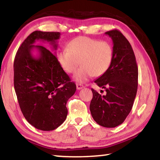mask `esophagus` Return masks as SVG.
I'll return each instance as SVG.
<instances>
[{"label":"esophagus","instance_id":"esophagus-1","mask_svg":"<svg viewBox=\"0 0 160 160\" xmlns=\"http://www.w3.org/2000/svg\"><path fill=\"white\" fill-rule=\"evenodd\" d=\"M76 88H77V90H81V89H82L84 88V86L83 85H82V84L78 83L76 85Z\"/></svg>","mask_w":160,"mask_h":160}]
</instances>
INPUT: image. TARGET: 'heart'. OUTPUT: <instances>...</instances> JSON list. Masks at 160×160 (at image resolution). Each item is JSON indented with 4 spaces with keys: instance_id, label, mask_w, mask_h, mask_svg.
Returning <instances> with one entry per match:
<instances>
[{
    "instance_id": "b5f03b06",
    "label": "heart",
    "mask_w": 160,
    "mask_h": 160,
    "mask_svg": "<svg viewBox=\"0 0 160 160\" xmlns=\"http://www.w3.org/2000/svg\"><path fill=\"white\" fill-rule=\"evenodd\" d=\"M113 58L111 43L88 37H78L70 41L68 48L59 51L58 63L68 73L75 71L73 76L78 82H85L93 76L100 77L109 69Z\"/></svg>"
}]
</instances>
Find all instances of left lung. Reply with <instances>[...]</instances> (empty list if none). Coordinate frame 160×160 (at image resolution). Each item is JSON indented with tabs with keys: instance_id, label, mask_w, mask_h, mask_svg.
Instances as JSON below:
<instances>
[{
	"instance_id": "1",
	"label": "left lung",
	"mask_w": 160,
	"mask_h": 160,
	"mask_svg": "<svg viewBox=\"0 0 160 160\" xmlns=\"http://www.w3.org/2000/svg\"><path fill=\"white\" fill-rule=\"evenodd\" d=\"M113 42V58L109 69L94 80L107 94L94 89L90 110L94 121L103 127L114 128L131 112L138 90V69L132 47L117 29L105 32Z\"/></svg>"
}]
</instances>
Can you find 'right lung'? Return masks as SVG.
Returning <instances> with one entry per match:
<instances>
[{
    "mask_svg": "<svg viewBox=\"0 0 160 160\" xmlns=\"http://www.w3.org/2000/svg\"><path fill=\"white\" fill-rule=\"evenodd\" d=\"M60 36V32H33L18 48L14 61V87L20 109L32 126L44 131L64 122L66 104L76 91L57 57L43 46L34 45L39 40L47 42L56 51ZM34 48L39 52L37 58L32 54Z\"/></svg>",
    "mask_w": 160,
    "mask_h": 160,
    "instance_id": "right-lung-1",
    "label": "right lung"
}]
</instances>
